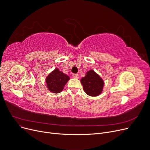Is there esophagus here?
<instances>
[{
  "label": "esophagus",
  "mask_w": 150,
  "mask_h": 150,
  "mask_svg": "<svg viewBox=\"0 0 150 150\" xmlns=\"http://www.w3.org/2000/svg\"><path fill=\"white\" fill-rule=\"evenodd\" d=\"M72 76H73V78H76V79H78V78H79V75H78V74H74L72 75Z\"/></svg>",
  "instance_id": "1"
}]
</instances>
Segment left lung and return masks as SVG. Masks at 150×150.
Wrapping results in <instances>:
<instances>
[{"mask_svg":"<svg viewBox=\"0 0 150 150\" xmlns=\"http://www.w3.org/2000/svg\"><path fill=\"white\" fill-rule=\"evenodd\" d=\"M81 83L84 92L88 96H98L103 91L104 81L93 70L86 73V76L81 78Z\"/></svg>","mask_w":150,"mask_h":150,"instance_id":"obj_1","label":"left lung"}]
</instances>
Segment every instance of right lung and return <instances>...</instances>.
I'll use <instances>...</instances> for the list:
<instances>
[{
    "label": "right lung",
    "instance_id": "add662e5",
    "mask_svg": "<svg viewBox=\"0 0 150 150\" xmlns=\"http://www.w3.org/2000/svg\"><path fill=\"white\" fill-rule=\"evenodd\" d=\"M69 76L59 71L58 69H55L53 71L47 76L45 79L47 86L48 89L53 93H59L63 89L64 86L69 80Z\"/></svg>",
    "mask_w": 150,
    "mask_h": 150
}]
</instances>
